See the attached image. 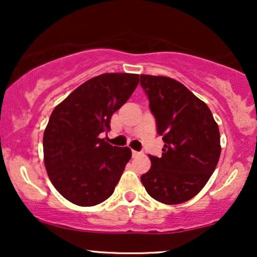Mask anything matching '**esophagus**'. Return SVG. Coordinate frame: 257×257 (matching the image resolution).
Segmentation results:
<instances>
[{
  "instance_id": "34e87169",
  "label": "esophagus",
  "mask_w": 257,
  "mask_h": 257,
  "mask_svg": "<svg viewBox=\"0 0 257 257\" xmlns=\"http://www.w3.org/2000/svg\"><path fill=\"white\" fill-rule=\"evenodd\" d=\"M133 157H138V156H140L141 155V152H138V151H134V150H133Z\"/></svg>"
}]
</instances>
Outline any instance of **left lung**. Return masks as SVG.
<instances>
[{
	"mask_svg": "<svg viewBox=\"0 0 257 257\" xmlns=\"http://www.w3.org/2000/svg\"><path fill=\"white\" fill-rule=\"evenodd\" d=\"M140 85L164 141L161 157L149 156L152 166L141 182L158 202L184 203L204 187L217 166L219 126L206 104L175 79L141 75Z\"/></svg>",
	"mask_w": 257,
	"mask_h": 257,
	"instance_id": "8db88e82",
	"label": "left lung"
}]
</instances>
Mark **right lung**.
I'll use <instances>...</instances> for the list:
<instances>
[{
	"label": "right lung",
	"mask_w": 257,
	"mask_h": 257,
	"mask_svg": "<svg viewBox=\"0 0 257 257\" xmlns=\"http://www.w3.org/2000/svg\"><path fill=\"white\" fill-rule=\"evenodd\" d=\"M138 84L134 73H104L79 85L53 110L43 135L44 166L53 186L73 204L93 206L113 193L132 151L99 135L110 131L112 114Z\"/></svg>",
	"instance_id": "obj_1"
}]
</instances>
